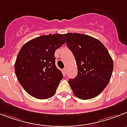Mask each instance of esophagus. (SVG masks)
<instances>
[{
    "label": "esophagus",
    "instance_id": "esophagus-1",
    "mask_svg": "<svg viewBox=\"0 0 127 127\" xmlns=\"http://www.w3.org/2000/svg\"><path fill=\"white\" fill-rule=\"evenodd\" d=\"M63 71H64V72L65 74H66V73H67V69H66V68H64Z\"/></svg>",
    "mask_w": 127,
    "mask_h": 127
}]
</instances>
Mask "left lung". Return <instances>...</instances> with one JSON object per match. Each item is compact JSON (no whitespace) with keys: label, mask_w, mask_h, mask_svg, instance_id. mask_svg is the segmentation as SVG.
<instances>
[{"label":"left lung","mask_w":127,"mask_h":127,"mask_svg":"<svg viewBox=\"0 0 127 127\" xmlns=\"http://www.w3.org/2000/svg\"><path fill=\"white\" fill-rule=\"evenodd\" d=\"M77 66V75L69 79L73 94L82 100L95 98L107 86L113 71V61L98 39L79 33L63 34Z\"/></svg>","instance_id":"1"}]
</instances>
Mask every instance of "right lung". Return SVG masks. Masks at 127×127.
<instances>
[{
  "mask_svg": "<svg viewBox=\"0 0 127 127\" xmlns=\"http://www.w3.org/2000/svg\"><path fill=\"white\" fill-rule=\"evenodd\" d=\"M66 43L60 34L43 35L29 41L18 54L15 70L21 86L37 99L54 95L63 75L56 66L54 54Z\"/></svg>",
  "mask_w": 127,
  "mask_h": 127,
  "instance_id": "1",
  "label": "right lung"
}]
</instances>
